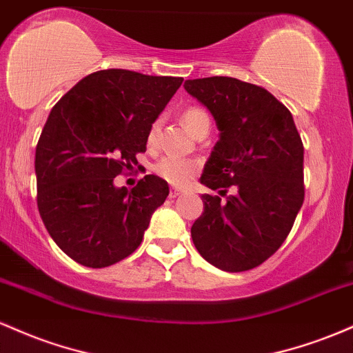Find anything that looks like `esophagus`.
I'll list each match as a JSON object with an SVG mask.
<instances>
[{"mask_svg": "<svg viewBox=\"0 0 353 353\" xmlns=\"http://www.w3.org/2000/svg\"><path fill=\"white\" fill-rule=\"evenodd\" d=\"M181 195V190L178 188H170V198H176Z\"/></svg>", "mask_w": 353, "mask_h": 353, "instance_id": "esophagus-1", "label": "esophagus"}]
</instances>
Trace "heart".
Returning a JSON list of instances; mask_svg holds the SVG:
<instances>
[{"instance_id": "b5f03b06", "label": "heart", "mask_w": 353, "mask_h": 353, "mask_svg": "<svg viewBox=\"0 0 353 353\" xmlns=\"http://www.w3.org/2000/svg\"><path fill=\"white\" fill-rule=\"evenodd\" d=\"M181 120L187 125V128L192 133H196L201 126H210V117L205 110L198 108V106H190L181 113ZM160 120H155L150 125L148 133H146V143L148 146H155L158 141V134H160ZM200 165L195 160L190 158H178V157H163L158 163L153 166V172L166 183L175 185V187H181L187 185L193 176L196 175Z\"/></svg>"}]
</instances>
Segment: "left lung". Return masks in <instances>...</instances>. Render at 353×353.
<instances>
[{"label":"left lung","instance_id":"8db88e82","mask_svg":"<svg viewBox=\"0 0 353 353\" xmlns=\"http://www.w3.org/2000/svg\"><path fill=\"white\" fill-rule=\"evenodd\" d=\"M185 90L220 130L200 178L220 195L201 196L193 243L220 270H252L282 247L302 208V138L287 106L262 86L210 77L185 81Z\"/></svg>","mask_w":353,"mask_h":353}]
</instances>
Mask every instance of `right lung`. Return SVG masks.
<instances>
[{
  "mask_svg": "<svg viewBox=\"0 0 353 353\" xmlns=\"http://www.w3.org/2000/svg\"><path fill=\"white\" fill-rule=\"evenodd\" d=\"M183 78L130 70L94 71L51 110L34 155L43 223L74 262L105 268L140 247L168 183L146 175L137 187L113 185L146 152L150 125Z\"/></svg>",
  "mask_w": 353,
  "mask_h": 353,
  "instance_id": "obj_1",
  "label": "right lung"
}]
</instances>
